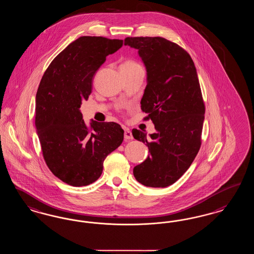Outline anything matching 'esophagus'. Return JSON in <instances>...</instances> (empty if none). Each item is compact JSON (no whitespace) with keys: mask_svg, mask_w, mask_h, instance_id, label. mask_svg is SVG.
<instances>
[{"mask_svg":"<svg viewBox=\"0 0 254 254\" xmlns=\"http://www.w3.org/2000/svg\"><path fill=\"white\" fill-rule=\"evenodd\" d=\"M124 136H125V139H126V140H132V139H133L131 131H130L128 128H125Z\"/></svg>","mask_w":254,"mask_h":254,"instance_id":"esophagus-1","label":"esophagus"}]
</instances>
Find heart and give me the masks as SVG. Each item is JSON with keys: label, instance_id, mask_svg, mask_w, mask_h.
<instances>
[{"label": "heart", "instance_id": "b5f03b06", "mask_svg": "<svg viewBox=\"0 0 254 254\" xmlns=\"http://www.w3.org/2000/svg\"><path fill=\"white\" fill-rule=\"evenodd\" d=\"M122 68H127V69H134V68H138L141 67L138 63H136L135 61H127L123 63Z\"/></svg>", "mask_w": 254, "mask_h": 254}]
</instances>
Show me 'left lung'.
<instances>
[{
  "label": "left lung",
  "mask_w": 254,
  "mask_h": 254,
  "mask_svg": "<svg viewBox=\"0 0 254 254\" xmlns=\"http://www.w3.org/2000/svg\"><path fill=\"white\" fill-rule=\"evenodd\" d=\"M125 45L137 49L145 66L141 108L156 129L149 137L132 130L150 152L133 175L144 186L167 187L187 171L201 145L205 106L196 70L187 52L161 37H128Z\"/></svg>",
  "instance_id": "1"
}]
</instances>
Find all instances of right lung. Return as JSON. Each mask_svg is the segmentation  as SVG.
Segmentation results:
<instances>
[{"instance_id":"obj_1","label":"right lung","mask_w":254,"mask_h":254,"mask_svg":"<svg viewBox=\"0 0 254 254\" xmlns=\"http://www.w3.org/2000/svg\"><path fill=\"white\" fill-rule=\"evenodd\" d=\"M122 46V40L80 37L53 60L41 78L35 124L42 155L51 172L71 186L97 181L106 157L124 140L120 125H86L79 110L91 94L95 72Z\"/></svg>"}]
</instances>
